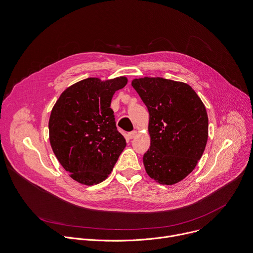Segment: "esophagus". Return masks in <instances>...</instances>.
Listing matches in <instances>:
<instances>
[{
    "mask_svg": "<svg viewBox=\"0 0 253 253\" xmlns=\"http://www.w3.org/2000/svg\"><path fill=\"white\" fill-rule=\"evenodd\" d=\"M136 135H137V131H132V132H129V133H128V138H130V139H133V138H135V137H136Z\"/></svg>",
    "mask_w": 253,
    "mask_h": 253,
    "instance_id": "esophagus-1",
    "label": "esophagus"
}]
</instances>
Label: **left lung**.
<instances>
[{
	"label": "left lung",
	"mask_w": 253,
	"mask_h": 253,
	"mask_svg": "<svg viewBox=\"0 0 253 253\" xmlns=\"http://www.w3.org/2000/svg\"><path fill=\"white\" fill-rule=\"evenodd\" d=\"M132 86L149 112L150 148L143 156L147 174L172 185L183 180L201 158L208 138V116L186 83L160 77L134 79Z\"/></svg>",
	"instance_id": "8db88e82"
}]
</instances>
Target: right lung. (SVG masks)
Returning <instances> with one entry per match:
<instances>
[{
	"label": "right lung",
	"mask_w": 253,
	"mask_h": 253,
	"mask_svg": "<svg viewBox=\"0 0 253 253\" xmlns=\"http://www.w3.org/2000/svg\"><path fill=\"white\" fill-rule=\"evenodd\" d=\"M126 84V77L87 78L68 87L53 107L51 147L70 177L81 184L102 182L126 147L110 108L114 93Z\"/></svg>",
	"instance_id": "1"
}]
</instances>
